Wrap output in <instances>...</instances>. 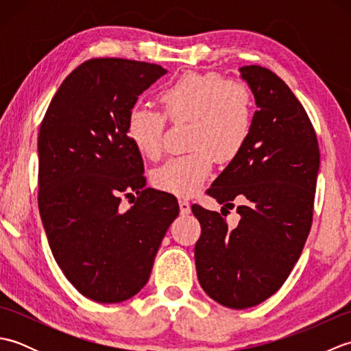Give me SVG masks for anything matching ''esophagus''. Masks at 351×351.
<instances>
[{"label":"esophagus","mask_w":351,"mask_h":351,"mask_svg":"<svg viewBox=\"0 0 351 351\" xmlns=\"http://www.w3.org/2000/svg\"><path fill=\"white\" fill-rule=\"evenodd\" d=\"M180 210H181V214H184V215L191 213V206H190V202L187 199H180Z\"/></svg>","instance_id":"esophagus-1"}]
</instances>
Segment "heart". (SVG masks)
<instances>
[{
	"instance_id": "obj_1",
	"label": "heart",
	"mask_w": 351,
	"mask_h": 351,
	"mask_svg": "<svg viewBox=\"0 0 351 351\" xmlns=\"http://www.w3.org/2000/svg\"><path fill=\"white\" fill-rule=\"evenodd\" d=\"M160 104L170 121L190 123L191 151L155 169L152 182L158 190L187 197L208 180L214 156L230 161L240 154L252 126V96L238 81L189 72L164 88ZM162 126L160 113L141 106H134L126 116V136L146 158L161 154Z\"/></svg>"
}]
</instances>
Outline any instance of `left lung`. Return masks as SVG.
Returning <instances> with one entry per match:
<instances>
[{
	"instance_id": "obj_1",
	"label": "left lung",
	"mask_w": 351,
	"mask_h": 351,
	"mask_svg": "<svg viewBox=\"0 0 351 351\" xmlns=\"http://www.w3.org/2000/svg\"><path fill=\"white\" fill-rule=\"evenodd\" d=\"M240 77L256 104L247 141L206 193L240 221L193 205L202 234L195 247L200 287L230 309L267 300L287 280L311 230L319 151L315 131L291 88L261 66Z\"/></svg>"
}]
</instances>
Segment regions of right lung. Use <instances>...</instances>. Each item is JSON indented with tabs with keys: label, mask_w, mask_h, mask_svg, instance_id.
<instances>
[{
	"label": "right lung",
	"mask_w": 351,
	"mask_h": 351,
	"mask_svg": "<svg viewBox=\"0 0 351 351\" xmlns=\"http://www.w3.org/2000/svg\"><path fill=\"white\" fill-rule=\"evenodd\" d=\"M166 73L160 64L93 58L66 77L40 125L43 229L66 279L98 303L125 302L146 285L180 214L175 196L145 187L143 160L126 136L128 111ZM122 195L133 197L128 210Z\"/></svg>",
	"instance_id": "right-lung-1"
}]
</instances>
